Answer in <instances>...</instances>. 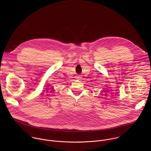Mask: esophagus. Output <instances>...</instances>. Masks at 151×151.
<instances>
[{
	"mask_svg": "<svg viewBox=\"0 0 151 151\" xmlns=\"http://www.w3.org/2000/svg\"><path fill=\"white\" fill-rule=\"evenodd\" d=\"M76 78H77V79H80V78H81L80 76H77V77H76Z\"/></svg>",
	"mask_w": 151,
	"mask_h": 151,
	"instance_id": "esophagus-1",
	"label": "esophagus"
}]
</instances>
